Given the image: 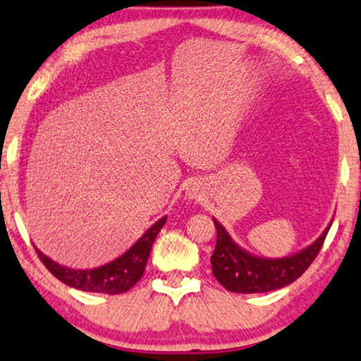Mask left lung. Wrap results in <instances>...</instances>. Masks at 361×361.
<instances>
[{
	"instance_id": "obj_1",
	"label": "left lung",
	"mask_w": 361,
	"mask_h": 361,
	"mask_svg": "<svg viewBox=\"0 0 361 361\" xmlns=\"http://www.w3.org/2000/svg\"><path fill=\"white\" fill-rule=\"evenodd\" d=\"M213 221L216 228V246L212 255L213 275L233 293H267L293 283L312 264L331 226L330 221L312 245L290 257L263 258L241 248L220 221L214 218Z\"/></svg>"
}]
</instances>
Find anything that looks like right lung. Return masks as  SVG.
<instances>
[{"label":"right lung","mask_w":361,"mask_h":361,"mask_svg":"<svg viewBox=\"0 0 361 361\" xmlns=\"http://www.w3.org/2000/svg\"><path fill=\"white\" fill-rule=\"evenodd\" d=\"M166 216L159 218L157 223L140 236V240L131 246L128 252L121 257L113 259V262L104 263L97 268H85V270H76V268L59 264L43 252L36 248V253L44 267L71 288L90 291V293H104V295H120L131 290L140 278L143 276L145 267H147L149 252H152L153 241L157 238L161 228L165 226Z\"/></svg>","instance_id":"add662e5"}]
</instances>
